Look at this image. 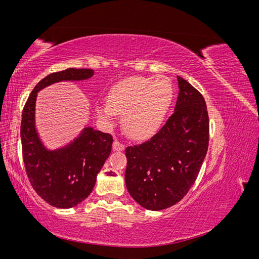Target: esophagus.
Wrapping results in <instances>:
<instances>
[{
    "mask_svg": "<svg viewBox=\"0 0 259 259\" xmlns=\"http://www.w3.org/2000/svg\"><path fill=\"white\" fill-rule=\"evenodd\" d=\"M113 150H115V151H122V150H124V148H125V145L124 144H122L121 142H119V140L117 139H115L114 142H113Z\"/></svg>",
    "mask_w": 259,
    "mask_h": 259,
    "instance_id": "34e87169",
    "label": "esophagus"
}]
</instances>
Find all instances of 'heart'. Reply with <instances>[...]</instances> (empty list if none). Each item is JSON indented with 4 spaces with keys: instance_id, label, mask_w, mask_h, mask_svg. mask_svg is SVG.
Segmentation results:
<instances>
[{
    "instance_id": "1",
    "label": "heart",
    "mask_w": 259,
    "mask_h": 259,
    "mask_svg": "<svg viewBox=\"0 0 259 259\" xmlns=\"http://www.w3.org/2000/svg\"><path fill=\"white\" fill-rule=\"evenodd\" d=\"M173 93V85L165 76L128 77L111 89L109 103L100 108V113L107 117L115 112L124 114V125L130 134L147 137L161 126Z\"/></svg>"
}]
</instances>
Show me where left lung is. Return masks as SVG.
Returning a JSON list of instances; mask_svg holds the SVG:
<instances>
[{
    "mask_svg": "<svg viewBox=\"0 0 259 259\" xmlns=\"http://www.w3.org/2000/svg\"><path fill=\"white\" fill-rule=\"evenodd\" d=\"M175 111L147 142L125 149L126 188L139 205L161 210L189 191L207 152L209 122L205 100L177 76Z\"/></svg>",
    "mask_w": 259,
    "mask_h": 259,
    "instance_id": "left-lung-1",
    "label": "left lung"
}]
</instances>
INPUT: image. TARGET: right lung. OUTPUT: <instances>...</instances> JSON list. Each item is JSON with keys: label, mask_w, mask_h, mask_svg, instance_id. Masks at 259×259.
Instances as JSON below:
<instances>
[{"label": "right lung", "mask_w": 259, "mask_h": 259, "mask_svg": "<svg viewBox=\"0 0 259 259\" xmlns=\"http://www.w3.org/2000/svg\"><path fill=\"white\" fill-rule=\"evenodd\" d=\"M93 74L92 69L74 68L49 74L35 85L22 110L20 137L29 182L45 202L58 208L73 207L89 197L111 152L113 138L88 126L67 146L49 150L35 128L37 92L61 81L88 80Z\"/></svg>", "instance_id": "right-lung-1"}]
</instances>
